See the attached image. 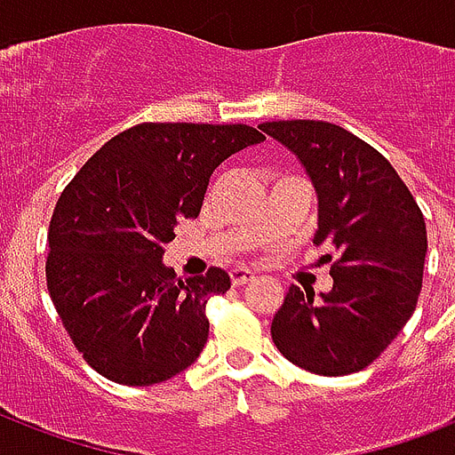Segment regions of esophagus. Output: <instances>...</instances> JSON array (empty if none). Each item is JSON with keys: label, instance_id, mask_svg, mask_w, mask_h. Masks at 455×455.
<instances>
[{"label": "esophagus", "instance_id": "obj_1", "mask_svg": "<svg viewBox=\"0 0 455 455\" xmlns=\"http://www.w3.org/2000/svg\"><path fill=\"white\" fill-rule=\"evenodd\" d=\"M255 278V274L250 269H243V267H235V269H231V283L234 285H245L248 281H252Z\"/></svg>", "mask_w": 455, "mask_h": 455}]
</instances>
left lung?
Masks as SVG:
<instances>
[{
  "mask_svg": "<svg viewBox=\"0 0 455 455\" xmlns=\"http://www.w3.org/2000/svg\"><path fill=\"white\" fill-rule=\"evenodd\" d=\"M318 193L314 243L332 248V291L291 285L271 321L278 352L316 375L363 371L402 332L423 288L425 217L387 157L345 127L318 120L264 123Z\"/></svg>",
  "mask_w": 455,
  "mask_h": 455,
  "instance_id": "1",
  "label": "left lung"
}]
</instances>
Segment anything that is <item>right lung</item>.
I'll list each match as a JSON object with an SVG mask.
<instances>
[{"label": "right lung", "mask_w": 455, "mask_h": 455, "mask_svg": "<svg viewBox=\"0 0 455 455\" xmlns=\"http://www.w3.org/2000/svg\"><path fill=\"white\" fill-rule=\"evenodd\" d=\"M248 124L144 123L103 144L63 188L49 221L46 288L82 359L148 387L198 359L205 307L227 271L177 278L163 264L179 220L198 217L210 174L264 141Z\"/></svg>", "instance_id": "right-lung-1"}]
</instances>
